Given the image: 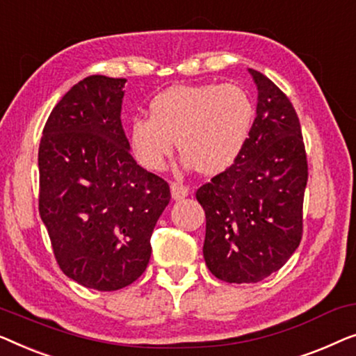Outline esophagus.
<instances>
[{
	"mask_svg": "<svg viewBox=\"0 0 356 356\" xmlns=\"http://www.w3.org/2000/svg\"><path fill=\"white\" fill-rule=\"evenodd\" d=\"M171 195L174 200H182L188 195V187L180 182H172L171 184Z\"/></svg>",
	"mask_w": 356,
	"mask_h": 356,
	"instance_id": "esophagus-1",
	"label": "esophagus"
}]
</instances>
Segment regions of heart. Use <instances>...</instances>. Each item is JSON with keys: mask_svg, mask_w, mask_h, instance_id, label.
Returning a JSON list of instances; mask_svg holds the SVG:
<instances>
[{"mask_svg": "<svg viewBox=\"0 0 356 356\" xmlns=\"http://www.w3.org/2000/svg\"><path fill=\"white\" fill-rule=\"evenodd\" d=\"M253 118L252 98L238 85H176L153 98L149 118L130 122V147L143 168L159 171L177 140L187 166L214 176L237 159Z\"/></svg>", "mask_w": 356, "mask_h": 356, "instance_id": "heart-1", "label": "heart"}]
</instances>
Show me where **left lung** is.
Listing matches in <instances>:
<instances>
[{
  "label": "left lung",
  "instance_id": "8db88e82",
  "mask_svg": "<svg viewBox=\"0 0 356 356\" xmlns=\"http://www.w3.org/2000/svg\"><path fill=\"white\" fill-rule=\"evenodd\" d=\"M257 118L234 164L197 190L207 216L203 257L218 279L254 284L279 271L303 234L308 163L297 113L273 80L248 69Z\"/></svg>",
  "mask_w": 356,
  "mask_h": 356
}]
</instances>
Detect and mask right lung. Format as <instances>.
<instances>
[{"label":"right lung","mask_w":356,"mask_h":356,"mask_svg":"<svg viewBox=\"0 0 356 356\" xmlns=\"http://www.w3.org/2000/svg\"><path fill=\"white\" fill-rule=\"evenodd\" d=\"M126 79L90 76L49 114L38 148L40 218L61 271L111 292L148 266L153 229L171 200L138 166L121 122Z\"/></svg>","instance_id":"obj_1"}]
</instances>
